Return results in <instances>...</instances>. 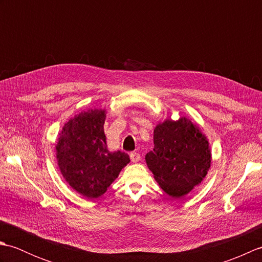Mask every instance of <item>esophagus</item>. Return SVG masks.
I'll return each instance as SVG.
<instances>
[{
	"label": "esophagus",
	"mask_w": 262,
	"mask_h": 262,
	"mask_svg": "<svg viewBox=\"0 0 262 262\" xmlns=\"http://www.w3.org/2000/svg\"><path fill=\"white\" fill-rule=\"evenodd\" d=\"M130 160H132L133 163H136L141 160V155L138 154L137 152H132L130 153Z\"/></svg>",
	"instance_id": "obj_1"
}]
</instances>
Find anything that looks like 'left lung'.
<instances>
[{"label":"left lung","instance_id":"left-lung-1","mask_svg":"<svg viewBox=\"0 0 262 262\" xmlns=\"http://www.w3.org/2000/svg\"><path fill=\"white\" fill-rule=\"evenodd\" d=\"M153 140L145 161L164 192L180 198L204 180L211 163L209 143L191 120H164L155 127Z\"/></svg>","mask_w":262,"mask_h":262}]
</instances>
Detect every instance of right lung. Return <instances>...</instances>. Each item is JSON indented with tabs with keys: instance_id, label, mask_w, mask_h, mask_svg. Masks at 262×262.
I'll use <instances>...</instances> for the list:
<instances>
[{
	"instance_id": "obj_1",
	"label": "right lung",
	"mask_w": 262,
	"mask_h": 262,
	"mask_svg": "<svg viewBox=\"0 0 262 262\" xmlns=\"http://www.w3.org/2000/svg\"><path fill=\"white\" fill-rule=\"evenodd\" d=\"M105 110L81 113L64 125L56 145L60 173L66 182L89 199L98 198L129 163L125 152H110L103 130Z\"/></svg>"
}]
</instances>
